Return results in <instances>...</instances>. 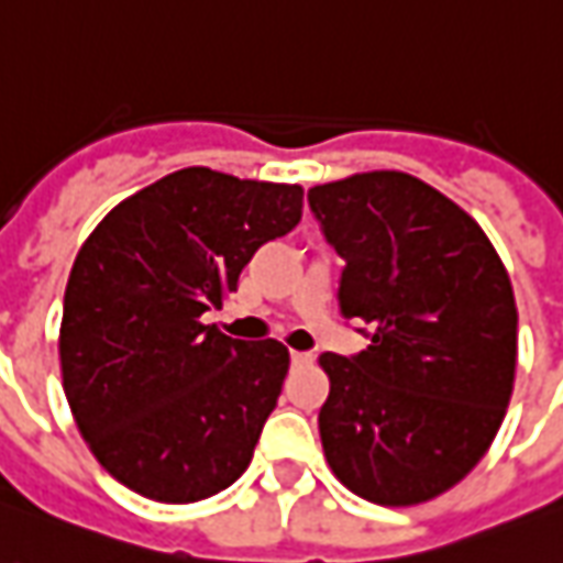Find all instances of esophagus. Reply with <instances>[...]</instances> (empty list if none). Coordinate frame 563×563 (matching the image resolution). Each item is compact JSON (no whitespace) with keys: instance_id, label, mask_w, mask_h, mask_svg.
Segmentation results:
<instances>
[{"instance_id":"34e87169","label":"esophagus","mask_w":563,"mask_h":563,"mask_svg":"<svg viewBox=\"0 0 563 563\" xmlns=\"http://www.w3.org/2000/svg\"><path fill=\"white\" fill-rule=\"evenodd\" d=\"M290 362H294V364H309V362H312V355H309V352H290Z\"/></svg>"}]
</instances>
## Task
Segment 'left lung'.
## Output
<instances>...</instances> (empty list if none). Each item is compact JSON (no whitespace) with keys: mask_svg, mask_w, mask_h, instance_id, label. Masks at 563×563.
<instances>
[{"mask_svg":"<svg viewBox=\"0 0 563 563\" xmlns=\"http://www.w3.org/2000/svg\"><path fill=\"white\" fill-rule=\"evenodd\" d=\"M309 208L343 257L340 312L367 324L358 355L324 352L321 448L352 494L417 506L478 466L506 417L518 309L472 217L401 170L312 186Z\"/></svg>","mask_w":563,"mask_h":563,"instance_id":"obj_1","label":"left lung"}]
</instances>
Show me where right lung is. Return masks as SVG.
I'll list each match as a JSON object with an SVG mask.
<instances>
[{
    "instance_id": "add662e5",
    "label": "right lung",
    "mask_w": 563,
    "mask_h": 563,
    "mask_svg": "<svg viewBox=\"0 0 563 563\" xmlns=\"http://www.w3.org/2000/svg\"><path fill=\"white\" fill-rule=\"evenodd\" d=\"M300 214L297 184L184 168L119 201L79 247L60 321L64 393L97 463L134 494L199 503L251 463L288 349L232 340L201 316Z\"/></svg>"
}]
</instances>
